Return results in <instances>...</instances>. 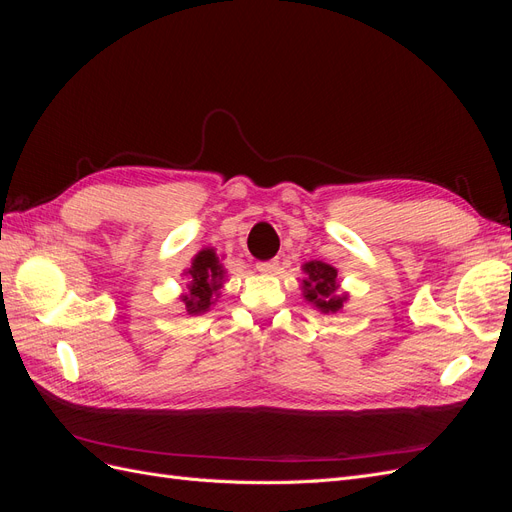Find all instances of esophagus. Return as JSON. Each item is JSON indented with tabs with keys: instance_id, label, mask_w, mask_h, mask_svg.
I'll return each instance as SVG.
<instances>
[{
	"instance_id": "34e87169",
	"label": "esophagus",
	"mask_w": 512,
	"mask_h": 512,
	"mask_svg": "<svg viewBox=\"0 0 512 512\" xmlns=\"http://www.w3.org/2000/svg\"><path fill=\"white\" fill-rule=\"evenodd\" d=\"M275 269H277V262H275V260L256 262V271H258V273H265V275H269V273H273Z\"/></svg>"
}]
</instances>
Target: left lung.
I'll list each match as a JSON object with an SVG mask.
<instances>
[{
	"label": "left lung",
	"instance_id": "left-lung-1",
	"mask_svg": "<svg viewBox=\"0 0 512 512\" xmlns=\"http://www.w3.org/2000/svg\"><path fill=\"white\" fill-rule=\"evenodd\" d=\"M305 277L301 280V292L307 303H312L322 314L342 312L350 294L339 290L337 269L322 260H309L301 267Z\"/></svg>",
	"mask_w": 512,
	"mask_h": 512
}]
</instances>
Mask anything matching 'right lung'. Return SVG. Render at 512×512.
<instances>
[{
    "label": "right lung",
    "mask_w": 512,
    "mask_h": 512,
    "mask_svg": "<svg viewBox=\"0 0 512 512\" xmlns=\"http://www.w3.org/2000/svg\"><path fill=\"white\" fill-rule=\"evenodd\" d=\"M224 256L215 254L213 247H203L194 258L192 267L183 271V277L188 280L185 290L181 292V303L185 305V312L190 316L205 314L220 299V290L226 282V269H224Z\"/></svg>",
    "instance_id": "1"
}]
</instances>
